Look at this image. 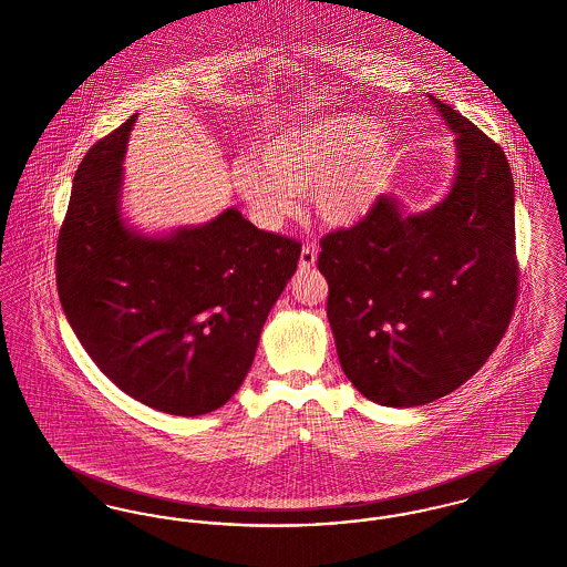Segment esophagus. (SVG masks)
Here are the masks:
<instances>
[{
    "label": "esophagus",
    "instance_id": "obj_1",
    "mask_svg": "<svg viewBox=\"0 0 567 567\" xmlns=\"http://www.w3.org/2000/svg\"><path fill=\"white\" fill-rule=\"evenodd\" d=\"M315 264H317V248H315V244H306L299 255V270H310V268H315Z\"/></svg>",
    "mask_w": 567,
    "mask_h": 567
}]
</instances>
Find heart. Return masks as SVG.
<instances>
[{"label": "heart", "instance_id": "b5f03b06", "mask_svg": "<svg viewBox=\"0 0 567 567\" xmlns=\"http://www.w3.org/2000/svg\"><path fill=\"white\" fill-rule=\"evenodd\" d=\"M393 157V134L380 118L327 114L268 135L257 159L236 163L234 187L266 229H280L308 190L327 223L352 225L377 206Z\"/></svg>", "mask_w": 567, "mask_h": 567}]
</instances>
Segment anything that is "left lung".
I'll return each instance as SVG.
<instances>
[{
	"label": "left lung",
	"instance_id": "8db88e82",
	"mask_svg": "<svg viewBox=\"0 0 567 567\" xmlns=\"http://www.w3.org/2000/svg\"><path fill=\"white\" fill-rule=\"evenodd\" d=\"M427 97L455 135L451 189L412 215L382 195L359 225L329 234L319 255L342 370L363 398L389 408L430 404L474 377L516 301L508 159L474 123Z\"/></svg>",
	"mask_w": 567,
	"mask_h": 567
}]
</instances>
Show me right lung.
<instances>
[{
  "mask_svg": "<svg viewBox=\"0 0 567 567\" xmlns=\"http://www.w3.org/2000/svg\"><path fill=\"white\" fill-rule=\"evenodd\" d=\"M135 118L79 165L56 243V289L84 351L121 391L199 416L240 389L301 244L257 229L234 206L204 225L140 231L123 213Z\"/></svg>",
  "mask_w": 567,
  "mask_h": 567,
  "instance_id": "1",
  "label": "right lung"
}]
</instances>
